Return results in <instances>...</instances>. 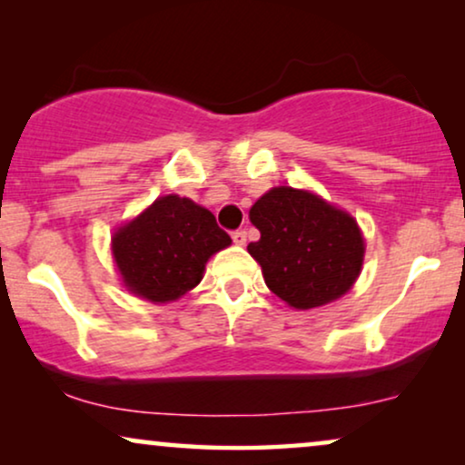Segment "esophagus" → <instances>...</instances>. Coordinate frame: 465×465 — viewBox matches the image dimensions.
<instances>
[{
  "instance_id": "esophagus-1",
  "label": "esophagus",
  "mask_w": 465,
  "mask_h": 465,
  "mask_svg": "<svg viewBox=\"0 0 465 465\" xmlns=\"http://www.w3.org/2000/svg\"><path fill=\"white\" fill-rule=\"evenodd\" d=\"M232 241H234V245H245V241H247L245 231H234L232 232Z\"/></svg>"
}]
</instances>
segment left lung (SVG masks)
I'll list each match as a JSON object with an SVG mask.
<instances>
[{
    "instance_id": "left-lung-1",
    "label": "left lung",
    "mask_w": 465,
    "mask_h": 465,
    "mask_svg": "<svg viewBox=\"0 0 465 465\" xmlns=\"http://www.w3.org/2000/svg\"><path fill=\"white\" fill-rule=\"evenodd\" d=\"M260 239L247 245L264 283L294 309L347 294L364 262V237L351 215L309 190L272 188L250 209Z\"/></svg>"
}]
</instances>
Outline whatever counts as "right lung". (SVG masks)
Segmentation results:
<instances>
[{"label":"right lung","mask_w":465,"mask_h":465,"mask_svg":"<svg viewBox=\"0 0 465 465\" xmlns=\"http://www.w3.org/2000/svg\"><path fill=\"white\" fill-rule=\"evenodd\" d=\"M231 243L212 212L167 194L114 232L112 253L126 290L150 302H171L196 288L207 260Z\"/></svg>","instance_id":"add662e5"}]
</instances>
